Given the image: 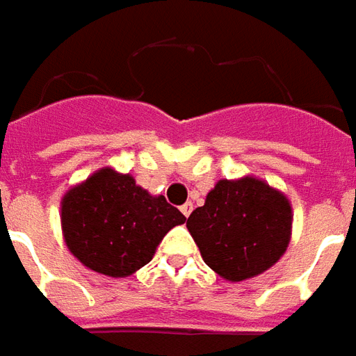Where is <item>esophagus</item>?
<instances>
[{"mask_svg":"<svg viewBox=\"0 0 356 356\" xmlns=\"http://www.w3.org/2000/svg\"><path fill=\"white\" fill-rule=\"evenodd\" d=\"M181 211H183V216L188 217V216H191V211H193V204H191V202L183 204V206H181Z\"/></svg>","mask_w":356,"mask_h":356,"instance_id":"obj_1","label":"esophagus"}]
</instances>
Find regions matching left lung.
<instances>
[{"mask_svg":"<svg viewBox=\"0 0 356 356\" xmlns=\"http://www.w3.org/2000/svg\"><path fill=\"white\" fill-rule=\"evenodd\" d=\"M291 217L288 198L261 179H221L186 227L206 265L240 282L282 257L290 244Z\"/></svg>","mask_w":356,"mask_h":356,"instance_id":"left-lung-1","label":"left lung"}]
</instances>
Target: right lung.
I'll return each instance as SVG.
<instances>
[{
	"label": "right lung",
	"instance_id": "add662e5",
	"mask_svg": "<svg viewBox=\"0 0 356 356\" xmlns=\"http://www.w3.org/2000/svg\"><path fill=\"white\" fill-rule=\"evenodd\" d=\"M186 217L135 185L131 175L110 168L95 171L60 202V223L68 250L101 275H133L145 267L162 238Z\"/></svg>",
	"mask_w": 356,
	"mask_h": 356
}]
</instances>
